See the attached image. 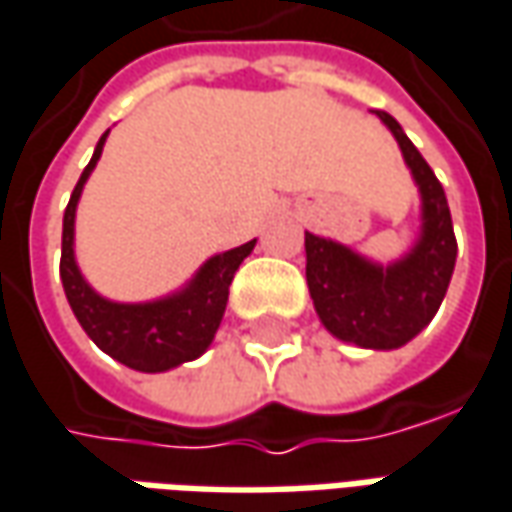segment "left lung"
<instances>
[{
  "label": "left lung",
  "instance_id": "1",
  "mask_svg": "<svg viewBox=\"0 0 512 512\" xmlns=\"http://www.w3.org/2000/svg\"><path fill=\"white\" fill-rule=\"evenodd\" d=\"M422 195V235L408 255L377 266L343 243L306 232V280L323 326L343 343L391 351L414 340L439 311L456 266V235L448 198L428 161L402 133L394 115L382 113Z\"/></svg>",
  "mask_w": 512,
  "mask_h": 512
}]
</instances>
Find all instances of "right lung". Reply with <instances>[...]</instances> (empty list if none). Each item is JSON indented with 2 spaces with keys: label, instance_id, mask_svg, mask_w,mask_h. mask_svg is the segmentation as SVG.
Returning a JSON list of instances; mask_svg holds the SVG:
<instances>
[{
  "label": "right lung",
  "instance_id": "1",
  "mask_svg": "<svg viewBox=\"0 0 512 512\" xmlns=\"http://www.w3.org/2000/svg\"><path fill=\"white\" fill-rule=\"evenodd\" d=\"M110 133V130H107ZM107 133L98 138L96 152L90 164L81 172L79 184L70 195L64 209L62 226V283L67 303L76 314L87 337L113 360L124 362L127 368L158 374L169 371L181 362L201 357L215 340V331L221 326L232 277L243 263V257L255 249V240L243 243L238 249H229L223 255L209 257L201 272L189 280V286L178 294H169L164 300L152 303H113L87 286L81 277L73 255V223L79 206L81 189L87 184L90 172L96 169Z\"/></svg>",
  "mask_w": 512,
  "mask_h": 512
}]
</instances>
